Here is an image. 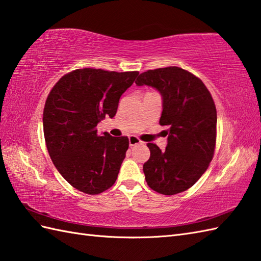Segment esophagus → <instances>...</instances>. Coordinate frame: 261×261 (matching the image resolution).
Returning <instances> with one entry per match:
<instances>
[{
	"mask_svg": "<svg viewBox=\"0 0 261 261\" xmlns=\"http://www.w3.org/2000/svg\"><path fill=\"white\" fill-rule=\"evenodd\" d=\"M139 143H142L141 140H139V138H137L136 136H130L129 137V144L130 147H133V145H137Z\"/></svg>",
	"mask_w": 261,
	"mask_h": 261,
	"instance_id": "esophagus-1",
	"label": "esophagus"
}]
</instances>
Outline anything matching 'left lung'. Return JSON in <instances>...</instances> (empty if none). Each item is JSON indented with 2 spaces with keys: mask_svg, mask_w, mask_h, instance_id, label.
I'll return each mask as SVG.
<instances>
[{
  "mask_svg": "<svg viewBox=\"0 0 261 261\" xmlns=\"http://www.w3.org/2000/svg\"><path fill=\"white\" fill-rule=\"evenodd\" d=\"M136 84L159 91V123L168 126L166 150L147 144L150 158L143 165L145 181L162 195L184 192L197 182L213 160L217 133L213 96L199 77L178 66L143 72Z\"/></svg>",
  "mask_w": 261,
  "mask_h": 261,
  "instance_id": "obj_1",
  "label": "left lung"
}]
</instances>
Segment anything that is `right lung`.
Here are the masks:
<instances>
[{"label":"right lung","instance_id":"add662e5","mask_svg":"<svg viewBox=\"0 0 261 261\" xmlns=\"http://www.w3.org/2000/svg\"><path fill=\"white\" fill-rule=\"evenodd\" d=\"M138 71L79 69L63 75L45 101L43 131L53 165L68 182L88 195L111 188L129 148L126 137L98 135L96 125L113 118L119 100Z\"/></svg>","mask_w":261,"mask_h":261}]
</instances>
